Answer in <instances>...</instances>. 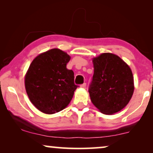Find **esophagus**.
Masks as SVG:
<instances>
[{
  "mask_svg": "<svg viewBox=\"0 0 153 153\" xmlns=\"http://www.w3.org/2000/svg\"><path fill=\"white\" fill-rule=\"evenodd\" d=\"M81 87L83 88H85V87H86V83H83V84L81 85Z\"/></svg>",
  "mask_w": 153,
  "mask_h": 153,
  "instance_id": "1",
  "label": "esophagus"
}]
</instances>
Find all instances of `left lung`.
<instances>
[{
	"label": "left lung",
	"instance_id": "obj_1",
	"mask_svg": "<svg viewBox=\"0 0 153 153\" xmlns=\"http://www.w3.org/2000/svg\"><path fill=\"white\" fill-rule=\"evenodd\" d=\"M93 62L94 74L88 89L91 102L104 114L120 111L129 103L134 89L130 68L111 53H102Z\"/></svg>",
	"mask_w": 153,
	"mask_h": 153
}]
</instances>
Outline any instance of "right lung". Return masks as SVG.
Returning a JSON list of instances; mask_svg holds the SVG:
<instances>
[{
    "instance_id": "1",
    "label": "right lung",
    "mask_w": 153,
    "mask_h": 153,
    "mask_svg": "<svg viewBox=\"0 0 153 153\" xmlns=\"http://www.w3.org/2000/svg\"><path fill=\"white\" fill-rule=\"evenodd\" d=\"M70 56L59 49L39 54L33 60L25 76L29 99L37 109L53 114L70 104L78 85L74 72L67 69Z\"/></svg>"
}]
</instances>
